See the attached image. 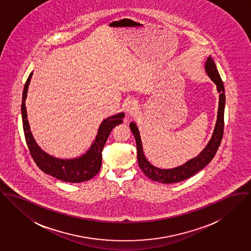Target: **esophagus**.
Wrapping results in <instances>:
<instances>
[{
	"instance_id": "1",
	"label": "esophagus",
	"mask_w": 251,
	"mask_h": 251,
	"mask_svg": "<svg viewBox=\"0 0 251 251\" xmlns=\"http://www.w3.org/2000/svg\"><path fill=\"white\" fill-rule=\"evenodd\" d=\"M125 107V111L129 114V115H134L137 110H138V105L134 100H129L125 103L124 105Z\"/></svg>"
}]
</instances>
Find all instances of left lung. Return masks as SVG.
Segmentation results:
<instances>
[{"instance_id": "1", "label": "left lung", "mask_w": 251, "mask_h": 251, "mask_svg": "<svg viewBox=\"0 0 251 251\" xmlns=\"http://www.w3.org/2000/svg\"><path fill=\"white\" fill-rule=\"evenodd\" d=\"M205 68L209 77L212 79V81L215 84H217L218 91L220 92V103H219L218 120H217L213 137L209 141L208 145L205 147V149L197 157L187 162L185 165L181 167H175L172 169H160L152 166L151 164H149V162L146 160L143 154L141 140H140L137 125L133 122L130 123V129L134 134L136 142H137L138 163H139V168L149 179L153 181L162 182L165 184H171V183L184 181L194 176L195 173H197L199 170L204 168L212 161V159L215 157L221 145V142L223 139V129H224V107H225L224 86H223V80L217 69V66L211 57L208 58Z\"/></svg>"}]
</instances>
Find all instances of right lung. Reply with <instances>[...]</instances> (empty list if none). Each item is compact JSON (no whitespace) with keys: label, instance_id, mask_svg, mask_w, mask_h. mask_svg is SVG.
I'll return each instance as SVG.
<instances>
[{"label":"right lung","instance_id":"1","mask_svg":"<svg viewBox=\"0 0 251 251\" xmlns=\"http://www.w3.org/2000/svg\"><path fill=\"white\" fill-rule=\"evenodd\" d=\"M31 76L32 73L29 74L24 86L21 106L23 129L30 156L32 157L36 166L43 172L58 180L70 183H81L90 180L99 172L102 166V150L104 148V145L112 129L116 125L122 123L124 113L121 112L119 114L113 115L102 122L99 127L96 139L92 143L90 149L84 156L73 160H60L53 158L38 147L29 131L25 101Z\"/></svg>","mask_w":251,"mask_h":251}]
</instances>
